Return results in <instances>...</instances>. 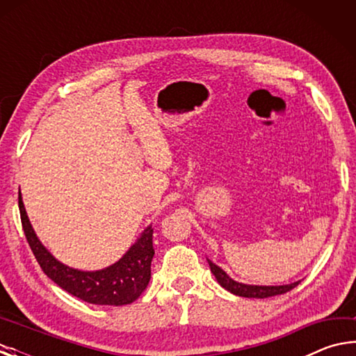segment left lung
<instances>
[{
    "mask_svg": "<svg viewBox=\"0 0 356 356\" xmlns=\"http://www.w3.org/2000/svg\"><path fill=\"white\" fill-rule=\"evenodd\" d=\"M210 270L215 275L216 281L220 284L234 295H238V297H246V298H268V297H275V295H281L286 293L289 291H292L293 287L298 286V282H292V284H286V286H246L242 284V282H237L229 278V276L222 272V270L215 265L213 262L209 261Z\"/></svg>",
    "mask_w": 356,
    "mask_h": 356,
    "instance_id": "obj_1",
    "label": "left lung"
}]
</instances>
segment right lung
Segmentation results:
<instances>
[{"mask_svg": "<svg viewBox=\"0 0 356 356\" xmlns=\"http://www.w3.org/2000/svg\"><path fill=\"white\" fill-rule=\"evenodd\" d=\"M22 226L35 259L44 273L74 297L92 305L122 306L140 297L150 280V262L155 254L152 246L154 229L147 227L138 242L111 267L99 272H80L56 261L34 234L19 191Z\"/></svg>", "mask_w": 356, "mask_h": 356, "instance_id": "add662e5", "label": "right lung"}]
</instances>
